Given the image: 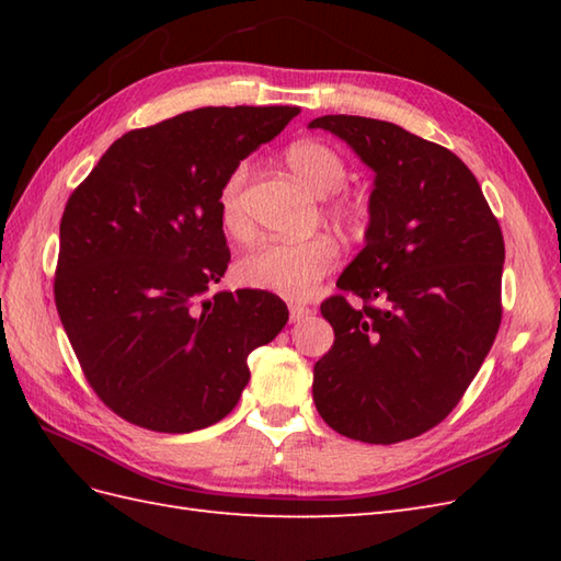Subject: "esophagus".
Returning <instances> with one entry per match:
<instances>
[{"label": "esophagus", "mask_w": 561, "mask_h": 561, "mask_svg": "<svg viewBox=\"0 0 561 561\" xmlns=\"http://www.w3.org/2000/svg\"><path fill=\"white\" fill-rule=\"evenodd\" d=\"M313 316V308L311 306H304V304H289V318L291 323H299V320Z\"/></svg>", "instance_id": "esophagus-1"}]
</instances>
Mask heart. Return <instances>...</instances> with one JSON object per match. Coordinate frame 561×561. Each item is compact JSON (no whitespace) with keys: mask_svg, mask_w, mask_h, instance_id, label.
Instances as JSON below:
<instances>
[{"mask_svg":"<svg viewBox=\"0 0 561 561\" xmlns=\"http://www.w3.org/2000/svg\"><path fill=\"white\" fill-rule=\"evenodd\" d=\"M287 163L301 183L318 195H335L347 183V163L340 153L318 139L294 141L287 149ZM248 181V165L226 178L219 193V214L224 231L241 238L248 233V214L243 205ZM335 214L342 221H354L359 217V205L350 197L335 202ZM340 248L335 238L318 233L304 241H262L250 248L236 262V279L250 289L274 291L291 299H301L311 291L325 274L335 267Z\"/></svg>","mask_w":561,"mask_h":561,"instance_id":"obj_1","label":"heart"}]
</instances>
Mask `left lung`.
Wrapping results in <instances>:
<instances>
[{
  "label": "left lung",
  "instance_id": "8db88e82",
  "mask_svg": "<svg viewBox=\"0 0 561 561\" xmlns=\"http://www.w3.org/2000/svg\"><path fill=\"white\" fill-rule=\"evenodd\" d=\"M308 127L347 141L376 173L366 245L320 304L335 342L313 366V400L337 434L398 444L444 422L490 354L504 236L446 147L359 115Z\"/></svg>",
  "mask_w": 561,
  "mask_h": 561
}]
</instances>
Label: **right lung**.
Listing matches in <instances>:
<instances>
[{
    "label": "right lung",
    "instance_id": "right-lung-1",
    "mask_svg": "<svg viewBox=\"0 0 561 561\" xmlns=\"http://www.w3.org/2000/svg\"><path fill=\"white\" fill-rule=\"evenodd\" d=\"M299 113L221 105L133 129L67 199L57 313L89 386L129 424L161 434L217 424L248 386V354L287 325V304L270 291L202 296L231 260L226 178Z\"/></svg>",
    "mask_w": 561,
    "mask_h": 561
}]
</instances>
